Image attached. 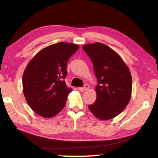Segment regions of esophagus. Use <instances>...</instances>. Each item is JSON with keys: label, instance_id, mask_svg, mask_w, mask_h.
Here are the masks:
<instances>
[{"label": "esophagus", "instance_id": "34e87169", "mask_svg": "<svg viewBox=\"0 0 158 158\" xmlns=\"http://www.w3.org/2000/svg\"><path fill=\"white\" fill-rule=\"evenodd\" d=\"M88 88H89V85H85L83 87H81V88H78V89L80 90V91H85V90H88Z\"/></svg>", "mask_w": 158, "mask_h": 158}]
</instances>
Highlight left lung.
<instances>
[{
    "label": "left lung",
    "mask_w": 158,
    "mask_h": 158,
    "mask_svg": "<svg viewBox=\"0 0 158 158\" xmlns=\"http://www.w3.org/2000/svg\"><path fill=\"white\" fill-rule=\"evenodd\" d=\"M93 63L98 84L97 99L88 108L98 119L106 120L119 115L130 100L131 76L120 56L102 43L83 45Z\"/></svg>",
    "instance_id": "left-lung-1"
}]
</instances>
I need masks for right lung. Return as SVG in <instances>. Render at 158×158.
<instances>
[{
	"mask_svg": "<svg viewBox=\"0 0 158 158\" xmlns=\"http://www.w3.org/2000/svg\"><path fill=\"white\" fill-rule=\"evenodd\" d=\"M79 46L59 42L41 50L27 64L23 75L27 103L43 117H54L64 108L72 88L65 84L67 64Z\"/></svg>",
	"mask_w": 158,
	"mask_h": 158,
	"instance_id": "right-lung-1",
	"label": "right lung"
}]
</instances>
